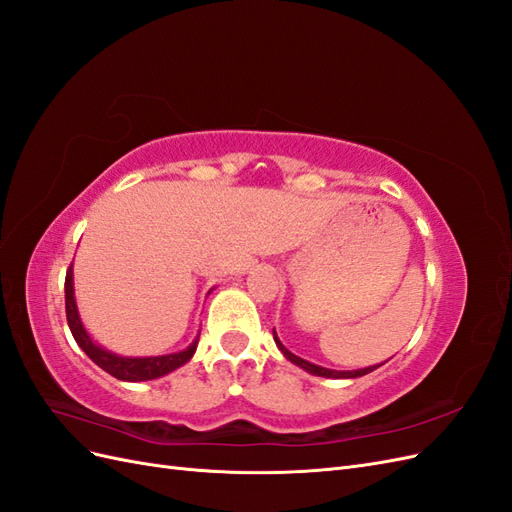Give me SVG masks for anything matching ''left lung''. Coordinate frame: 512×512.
I'll return each instance as SVG.
<instances>
[{"label":"left lung","mask_w":512,"mask_h":512,"mask_svg":"<svg viewBox=\"0 0 512 512\" xmlns=\"http://www.w3.org/2000/svg\"><path fill=\"white\" fill-rule=\"evenodd\" d=\"M273 339H275L277 348L282 350V354L286 356V359H288L290 363L299 365L301 369H305L307 374H312V376H322V378H361V376L369 374V371H374V369H378V367H380V365H374V367H365V369H356V371H337V369H327V367H320V365L309 363V361L301 359V356H297V354H292L286 346H282V342H280V339H277L275 331H273Z\"/></svg>","instance_id":"1"}]
</instances>
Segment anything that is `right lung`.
Segmentation results:
<instances>
[{
  "label": "right lung",
  "instance_id": "right-lung-1",
  "mask_svg": "<svg viewBox=\"0 0 512 512\" xmlns=\"http://www.w3.org/2000/svg\"><path fill=\"white\" fill-rule=\"evenodd\" d=\"M66 318H68V327L76 339V344L83 348V352L94 361L98 367H102L106 374L115 376L117 380H126V382H143V380H156L160 376L170 374L177 367L185 365L192 354L196 352V342H192L188 348L175 352V354H164V356H119L115 352H108L102 346H98L94 339L89 337L85 331L79 309H76L74 301V282H72V265L66 273Z\"/></svg>",
  "mask_w": 512,
  "mask_h": 512
}]
</instances>
